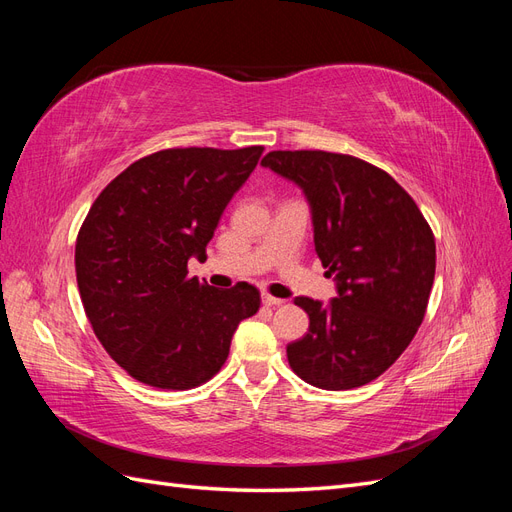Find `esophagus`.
<instances>
[{
  "label": "esophagus",
  "mask_w": 512,
  "mask_h": 512,
  "mask_svg": "<svg viewBox=\"0 0 512 512\" xmlns=\"http://www.w3.org/2000/svg\"><path fill=\"white\" fill-rule=\"evenodd\" d=\"M262 303L265 305H269V307H277V305H282L284 303V299H277V297H271V294H262Z\"/></svg>",
  "instance_id": "1"
}]
</instances>
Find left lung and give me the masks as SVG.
I'll list each match as a JSON object with an SVG mask.
<instances>
[{
  "label": "left lung",
  "instance_id": "1",
  "mask_svg": "<svg viewBox=\"0 0 512 512\" xmlns=\"http://www.w3.org/2000/svg\"><path fill=\"white\" fill-rule=\"evenodd\" d=\"M294 181L312 209L314 245L337 297H297L309 329L286 348L294 374L324 391L382 376L425 318L436 239L412 196L382 168L344 153L271 151L260 162Z\"/></svg>",
  "mask_w": 512,
  "mask_h": 512
}]
</instances>
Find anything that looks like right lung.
Masks as SVG:
<instances>
[{
	"label": "right lung",
	"instance_id": "add662e5",
	"mask_svg": "<svg viewBox=\"0 0 512 512\" xmlns=\"http://www.w3.org/2000/svg\"><path fill=\"white\" fill-rule=\"evenodd\" d=\"M265 147L162 149L136 160L91 205L76 237L81 301L111 359L149 386L185 391L228 359L252 284L220 290L188 277Z\"/></svg>",
	"mask_w": 512,
	"mask_h": 512
}]
</instances>
